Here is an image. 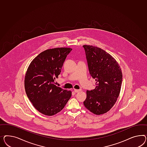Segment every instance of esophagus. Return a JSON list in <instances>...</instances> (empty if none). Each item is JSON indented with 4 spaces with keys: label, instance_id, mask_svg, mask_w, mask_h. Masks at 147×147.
Here are the masks:
<instances>
[{
    "label": "esophagus",
    "instance_id": "1",
    "mask_svg": "<svg viewBox=\"0 0 147 147\" xmlns=\"http://www.w3.org/2000/svg\"><path fill=\"white\" fill-rule=\"evenodd\" d=\"M81 89H74V91L75 92H79V91H81Z\"/></svg>",
    "mask_w": 147,
    "mask_h": 147
}]
</instances>
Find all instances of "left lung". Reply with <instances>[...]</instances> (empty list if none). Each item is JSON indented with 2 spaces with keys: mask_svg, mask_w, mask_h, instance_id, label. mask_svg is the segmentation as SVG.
Listing matches in <instances>:
<instances>
[{
  "mask_svg": "<svg viewBox=\"0 0 147 147\" xmlns=\"http://www.w3.org/2000/svg\"><path fill=\"white\" fill-rule=\"evenodd\" d=\"M89 73L95 79L96 88L87 91L84 107L96 115L109 111L119 97L123 74L119 64L100 48L84 45Z\"/></svg>",
  "mask_w": 147,
  "mask_h": 147,
  "instance_id": "8db88e82",
  "label": "left lung"
}]
</instances>
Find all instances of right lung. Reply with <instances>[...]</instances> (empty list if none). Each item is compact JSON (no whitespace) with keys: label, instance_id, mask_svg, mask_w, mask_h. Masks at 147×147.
Instances as JSON below:
<instances>
[{"label":"right lung","instance_id":"1","mask_svg":"<svg viewBox=\"0 0 147 147\" xmlns=\"http://www.w3.org/2000/svg\"><path fill=\"white\" fill-rule=\"evenodd\" d=\"M71 49L57 48L40 53L32 60L24 78L28 98L37 111L44 115H55L62 110L71 92L56 86L63 63Z\"/></svg>","mask_w":147,"mask_h":147}]
</instances>
